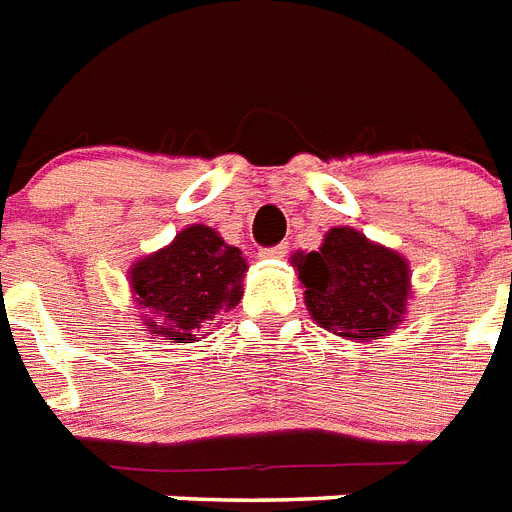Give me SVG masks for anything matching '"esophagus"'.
I'll use <instances>...</instances> for the list:
<instances>
[{
  "label": "esophagus",
  "mask_w": 512,
  "mask_h": 512,
  "mask_svg": "<svg viewBox=\"0 0 512 512\" xmlns=\"http://www.w3.org/2000/svg\"><path fill=\"white\" fill-rule=\"evenodd\" d=\"M285 253H288V245H272V248L261 251V259H282Z\"/></svg>",
  "instance_id": "obj_1"
}]
</instances>
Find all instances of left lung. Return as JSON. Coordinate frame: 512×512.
Segmentation results:
<instances>
[{
    "mask_svg": "<svg viewBox=\"0 0 512 512\" xmlns=\"http://www.w3.org/2000/svg\"><path fill=\"white\" fill-rule=\"evenodd\" d=\"M312 320L346 341L370 343L402 325L412 296L410 261L354 227H333L317 251L290 259Z\"/></svg>",
    "mask_w": 512,
    "mask_h": 512,
    "instance_id": "8db88e82",
    "label": "left lung"
}]
</instances>
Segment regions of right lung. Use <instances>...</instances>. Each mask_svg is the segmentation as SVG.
I'll return each mask as SVG.
<instances>
[{
	"mask_svg": "<svg viewBox=\"0 0 512 512\" xmlns=\"http://www.w3.org/2000/svg\"><path fill=\"white\" fill-rule=\"evenodd\" d=\"M248 272L243 253L206 224H190L169 245L129 267L137 317L150 335L192 343L203 327L232 312Z\"/></svg>",
	"mask_w": 512,
	"mask_h": 512,
	"instance_id": "add662e5",
	"label": "right lung"
}]
</instances>
